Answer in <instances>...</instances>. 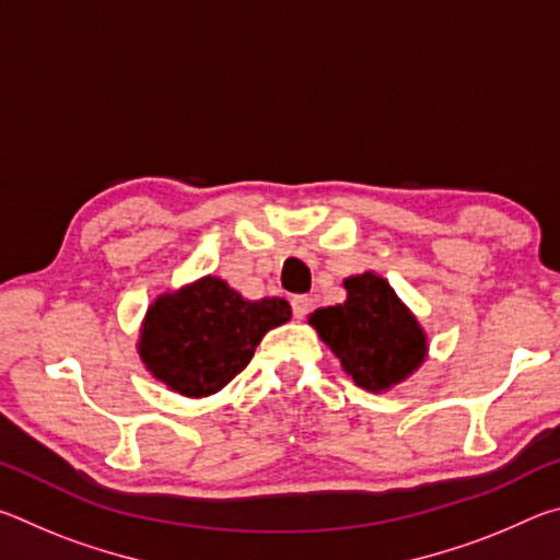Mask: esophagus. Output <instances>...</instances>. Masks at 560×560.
<instances>
[{"instance_id":"34e87169","label":"esophagus","mask_w":560,"mask_h":560,"mask_svg":"<svg viewBox=\"0 0 560 560\" xmlns=\"http://www.w3.org/2000/svg\"><path fill=\"white\" fill-rule=\"evenodd\" d=\"M291 311H293V316H296L299 320L306 318L308 311H311V299L308 296H293L291 299Z\"/></svg>"}]
</instances>
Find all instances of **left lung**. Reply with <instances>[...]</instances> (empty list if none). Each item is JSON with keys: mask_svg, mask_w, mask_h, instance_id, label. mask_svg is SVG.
I'll return each instance as SVG.
<instances>
[{"mask_svg": "<svg viewBox=\"0 0 560 560\" xmlns=\"http://www.w3.org/2000/svg\"><path fill=\"white\" fill-rule=\"evenodd\" d=\"M343 287L348 299L314 311L308 324L358 387L390 390L422 365L428 336L387 279L365 271L346 279Z\"/></svg>", "mask_w": 560, "mask_h": 560, "instance_id": "left-lung-1", "label": "left lung"}]
</instances>
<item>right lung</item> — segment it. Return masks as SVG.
Here are the masks:
<instances>
[{
    "instance_id": "add662e5",
    "label": "right lung",
    "mask_w": 560,
    "mask_h": 560,
    "mask_svg": "<svg viewBox=\"0 0 560 560\" xmlns=\"http://www.w3.org/2000/svg\"><path fill=\"white\" fill-rule=\"evenodd\" d=\"M291 306L279 296L246 301L220 277H202L150 303L138 353L170 390L207 397L240 375Z\"/></svg>"
}]
</instances>
